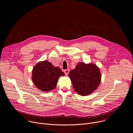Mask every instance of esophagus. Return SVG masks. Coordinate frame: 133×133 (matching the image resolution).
Returning <instances> with one entry per match:
<instances>
[{"label": "esophagus", "instance_id": "esophagus-1", "mask_svg": "<svg viewBox=\"0 0 133 133\" xmlns=\"http://www.w3.org/2000/svg\"><path fill=\"white\" fill-rule=\"evenodd\" d=\"M69 69H65L64 70V72H65L66 75H68V74H69Z\"/></svg>", "mask_w": 133, "mask_h": 133}]
</instances>
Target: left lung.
Masks as SVG:
<instances>
[{"label": "left lung", "mask_w": 133, "mask_h": 133, "mask_svg": "<svg viewBox=\"0 0 133 133\" xmlns=\"http://www.w3.org/2000/svg\"><path fill=\"white\" fill-rule=\"evenodd\" d=\"M74 90L81 96H87L95 90L101 81L99 68L92 63H79L69 72Z\"/></svg>", "instance_id": "1"}]
</instances>
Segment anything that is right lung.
I'll list each match as a JSON object with an SVG mask.
<instances>
[{
  "label": "right lung",
  "instance_id": "1",
  "mask_svg": "<svg viewBox=\"0 0 133 133\" xmlns=\"http://www.w3.org/2000/svg\"><path fill=\"white\" fill-rule=\"evenodd\" d=\"M65 74L58 67L54 66L47 61L39 62L33 68L32 80L39 90L48 92L57 86L59 77Z\"/></svg>",
  "mask_w": 133,
  "mask_h": 133
}]
</instances>
